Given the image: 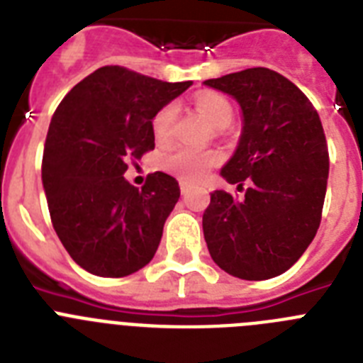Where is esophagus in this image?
Here are the masks:
<instances>
[{
    "label": "esophagus",
    "instance_id": "esophagus-1",
    "mask_svg": "<svg viewBox=\"0 0 363 363\" xmlns=\"http://www.w3.org/2000/svg\"><path fill=\"white\" fill-rule=\"evenodd\" d=\"M179 189H182V194H187L189 189H191V185L185 184V182H182V184H179Z\"/></svg>",
    "mask_w": 363,
    "mask_h": 363
}]
</instances>
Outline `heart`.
I'll return each mask as SVG.
<instances>
[{"label":"heart","instance_id":"b5f03b06","mask_svg":"<svg viewBox=\"0 0 363 363\" xmlns=\"http://www.w3.org/2000/svg\"><path fill=\"white\" fill-rule=\"evenodd\" d=\"M196 107L201 112V116L209 121L214 129H220L223 125L227 127L233 120V108H230L229 101L214 92H205V94L198 96ZM176 114H178V107L174 104H169L154 116L152 133L158 142H167L171 138ZM218 162H220V156L213 150L179 147L163 160V167L185 182H198V179L205 178Z\"/></svg>","mask_w":363,"mask_h":363}]
</instances>
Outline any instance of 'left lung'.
<instances>
[{"label":"left lung","instance_id":"left-lung-1","mask_svg":"<svg viewBox=\"0 0 363 363\" xmlns=\"http://www.w3.org/2000/svg\"><path fill=\"white\" fill-rule=\"evenodd\" d=\"M203 85L240 105L242 134L221 178L247 184L236 200L214 191L203 236L214 264L242 280H269L298 262L320 227L329 152L318 112L281 74L245 69Z\"/></svg>","mask_w":363,"mask_h":363}]
</instances>
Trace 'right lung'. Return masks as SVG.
<instances>
[{
	"mask_svg": "<svg viewBox=\"0 0 363 363\" xmlns=\"http://www.w3.org/2000/svg\"><path fill=\"white\" fill-rule=\"evenodd\" d=\"M191 85L101 67L54 112L41 182L57 238L91 274L129 277L156 255L178 182L154 172L140 191L123 174L130 158L154 149V116Z\"/></svg>",
	"mask_w": 363,
	"mask_h": 363,
	"instance_id": "obj_1",
	"label": "right lung"
}]
</instances>
